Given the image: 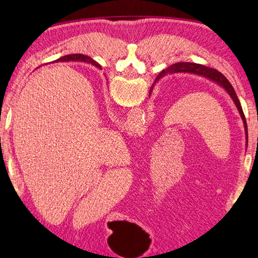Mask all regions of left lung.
I'll list each match as a JSON object with an SVG mask.
<instances>
[{
    "instance_id": "1",
    "label": "left lung",
    "mask_w": 258,
    "mask_h": 258,
    "mask_svg": "<svg viewBox=\"0 0 258 258\" xmlns=\"http://www.w3.org/2000/svg\"><path fill=\"white\" fill-rule=\"evenodd\" d=\"M174 73H191V74H196V75H200L208 78L213 82H215L216 84L221 85L223 89L229 93V95L231 97V99L233 100V102L235 106H237L240 116H241L242 121H243V126H244V133H246V141L248 145V130H247V121L246 118H244L243 111H242V107L240 104L239 99L235 94V91L231 85V83L226 80V77L223 75V74L220 73L216 69L209 68L204 66V64H199V63H194V62H177L175 64H172L171 67H168L167 69L161 72L158 76L156 77V82L159 80L160 77H164L167 74H174ZM151 92V90H150Z\"/></svg>"
}]
</instances>
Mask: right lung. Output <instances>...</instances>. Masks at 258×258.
Here are the masks:
<instances>
[{"label": "right lung", "instance_id": "right-lung-1", "mask_svg": "<svg viewBox=\"0 0 258 258\" xmlns=\"http://www.w3.org/2000/svg\"><path fill=\"white\" fill-rule=\"evenodd\" d=\"M55 61H85V62H90L92 63L93 66L98 67L101 69V66L98 62H95L94 60H92L91 58H89L87 55H84V54H68V55H64V56H61V58H59L58 60Z\"/></svg>", "mask_w": 258, "mask_h": 258}]
</instances>
